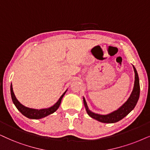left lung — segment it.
I'll return each instance as SVG.
<instances>
[{
	"label": "left lung",
	"instance_id": "left-lung-1",
	"mask_svg": "<svg viewBox=\"0 0 150 150\" xmlns=\"http://www.w3.org/2000/svg\"><path fill=\"white\" fill-rule=\"evenodd\" d=\"M133 68L134 70V73H135L134 86L133 91H132V94H131L130 97L129 98L127 101L122 107H120L118 109L116 110V111H113V112L107 115H100L93 113L88 109L86 102L84 98H83V99H84V104L85 108H86V112L88 114L89 116L93 117V119H96V120L99 121V122H102L104 123H114L118 122L119 120H122V118H124L127 115H128L129 113L134 109V108L135 107L136 105L137 104L138 98H139L140 84L137 71H136V69H135V67H134V66Z\"/></svg>",
	"mask_w": 150,
	"mask_h": 150
}]
</instances>
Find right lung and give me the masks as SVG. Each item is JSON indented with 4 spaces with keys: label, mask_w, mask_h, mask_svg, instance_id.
<instances>
[{
    "label": "right lung",
    "mask_w": 150,
    "mask_h": 150,
    "mask_svg": "<svg viewBox=\"0 0 150 150\" xmlns=\"http://www.w3.org/2000/svg\"><path fill=\"white\" fill-rule=\"evenodd\" d=\"M10 91H11V96H12L13 103H14V105L16 106L17 109H18L23 115L30 119H41L42 118V117L47 116V115L52 114V113H54V111H56L59 108V107L60 104H61V102H62V99L63 98L64 96L65 95L66 92V91L63 93V95L60 97L58 101L51 107L48 108V109H30V108L25 107V106L21 105V104L18 101V100H17L16 98L15 97L14 91H13V88H12V84H11V86H10Z\"/></svg>",
    "instance_id": "add662e5"
}]
</instances>
